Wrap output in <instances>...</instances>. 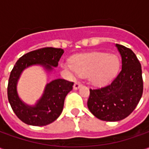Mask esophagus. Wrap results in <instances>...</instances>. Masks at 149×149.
Instances as JSON below:
<instances>
[{
    "instance_id": "obj_1",
    "label": "esophagus",
    "mask_w": 149,
    "mask_h": 149,
    "mask_svg": "<svg viewBox=\"0 0 149 149\" xmlns=\"http://www.w3.org/2000/svg\"><path fill=\"white\" fill-rule=\"evenodd\" d=\"M81 83H80V82H77V81H76V82L74 83V85H73V89L77 90V89H78V88L81 87Z\"/></svg>"
}]
</instances>
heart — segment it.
<instances>
[{
  "mask_svg": "<svg viewBox=\"0 0 149 149\" xmlns=\"http://www.w3.org/2000/svg\"><path fill=\"white\" fill-rule=\"evenodd\" d=\"M65 68L82 77L89 76L93 84L103 86L116 77L120 68V61L116 55L93 52L78 56L72 63L65 64Z\"/></svg>",
  "mask_w": 149,
  "mask_h": 149,
  "instance_id": "heart-1",
  "label": "heart"
}]
</instances>
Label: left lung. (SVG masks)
Instances as JSON below:
<instances>
[{
  "instance_id": "1",
  "label": "left lung",
  "mask_w": 149,
  "mask_h": 149,
  "mask_svg": "<svg viewBox=\"0 0 149 149\" xmlns=\"http://www.w3.org/2000/svg\"><path fill=\"white\" fill-rule=\"evenodd\" d=\"M121 56V70L105 87L90 89L88 108L97 118L119 121L126 118L141 100L143 93L142 70L140 61L131 49L116 44Z\"/></svg>"
}]
</instances>
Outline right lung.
<instances>
[{"mask_svg":"<svg viewBox=\"0 0 149 149\" xmlns=\"http://www.w3.org/2000/svg\"><path fill=\"white\" fill-rule=\"evenodd\" d=\"M64 53L62 49L52 47L34 50L22 56L15 64L8 84V99L18 118L25 124L33 126H45L56 120L61 114L65 97L72 89L73 82L64 79H56L46 84L42 96L34 105H29L21 100L17 93V83L25 68L40 65L47 72L58 66Z\"/></svg>","mask_w":149,"mask_h":149,"instance_id":"1","label":"right lung"}]
</instances>
